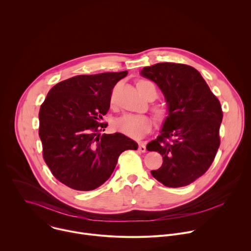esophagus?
Segmentation results:
<instances>
[{
    "instance_id": "34e87169",
    "label": "esophagus",
    "mask_w": 251,
    "mask_h": 251,
    "mask_svg": "<svg viewBox=\"0 0 251 251\" xmlns=\"http://www.w3.org/2000/svg\"><path fill=\"white\" fill-rule=\"evenodd\" d=\"M138 150L140 151V152H142V153H145L147 150H146V146H145V144H143V143H140L139 144V147H138Z\"/></svg>"
}]
</instances>
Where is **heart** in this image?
I'll return each mask as SVG.
<instances>
[{
    "mask_svg": "<svg viewBox=\"0 0 251 251\" xmlns=\"http://www.w3.org/2000/svg\"><path fill=\"white\" fill-rule=\"evenodd\" d=\"M148 83L151 82L146 80H139L137 82V87L141 89ZM156 112L159 116L164 114L162 109H156ZM113 126L116 131L124 134L125 136L134 140H140L150 132L153 126V120L147 115L124 114L115 120Z\"/></svg>",
    "mask_w": 251,
    "mask_h": 251,
    "instance_id": "b5f03b06",
    "label": "heart"
}]
</instances>
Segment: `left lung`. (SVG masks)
Listing matches in <instances>:
<instances>
[{
	"label": "left lung",
	"mask_w": 251,
	"mask_h": 251,
	"mask_svg": "<svg viewBox=\"0 0 251 251\" xmlns=\"http://www.w3.org/2000/svg\"><path fill=\"white\" fill-rule=\"evenodd\" d=\"M141 75L160 87L169 105L161 134L146 147L163 157L161 168L151 174L166 187L188 186L208 170L220 148V100L199 71L187 64L156 63Z\"/></svg>",
	"instance_id": "8db88e82"
}]
</instances>
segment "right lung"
Returning a JSON list of instances; mask_svg holds the SVG:
<instances>
[{"instance_id":"add662e5","label":"right lung","mask_w":251,"mask_h":251,"mask_svg":"<svg viewBox=\"0 0 251 251\" xmlns=\"http://www.w3.org/2000/svg\"><path fill=\"white\" fill-rule=\"evenodd\" d=\"M127 71L77 75L54 85L41 106L43 156L55 178L70 189L92 191L112 175L119 156L138 144L121 133L103 134L102 117L115 84Z\"/></svg>"}]
</instances>
